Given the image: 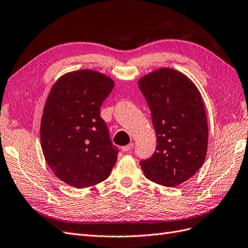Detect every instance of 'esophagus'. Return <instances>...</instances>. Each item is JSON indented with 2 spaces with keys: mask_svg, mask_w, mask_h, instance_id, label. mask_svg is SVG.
I'll return each instance as SVG.
<instances>
[{
  "mask_svg": "<svg viewBox=\"0 0 248 248\" xmlns=\"http://www.w3.org/2000/svg\"><path fill=\"white\" fill-rule=\"evenodd\" d=\"M132 148H133V143H129L128 145H126V146L122 147V151H123V152H128V151H130Z\"/></svg>",
  "mask_w": 248,
  "mask_h": 248,
  "instance_id": "esophagus-1",
  "label": "esophagus"
}]
</instances>
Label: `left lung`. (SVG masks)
I'll return each instance as SVG.
<instances>
[{"mask_svg":"<svg viewBox=\"0 0 248 248\" xmlns=\"http://www.w3.org/2000/svg\"><path fill=\"white\" fill-rule=\"evenodd\" d=\"M151 111L156 150L140 160L145 176L165 186H176L202 166L209 128L202 95L191 80L176 70L162 68L139 80Z\"/></svg>","mask_w":248,"mask_h":248,"instance_id":"left-lung-1","label":"left lung"}]
</instances>
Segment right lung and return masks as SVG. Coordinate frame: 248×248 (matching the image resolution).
<instances>
[{
  "label": "right lung",
  "instance_id": "obj_1",
  "mask_svg": "<svg viewBox=\"0 0 248 248\" xmlns=\"http://www.w3.org/2000/svg\"><path fill=\"white\" fill-rule=\"evenodd\" d=\"M109 77L92 70L66 73L52 86L41 123V143L53 173L75 188L103 182L117 162L118 148L100 116L112 91Z\"/></svg>",
  "mask_w": 248,
  "mask_h": 248
}]
</instances>
